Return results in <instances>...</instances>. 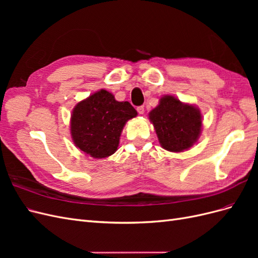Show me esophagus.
<instances>
[{
    "mask_svg": "<svg viewBox=\"0 0 258 258\" xmlns=\"http://www.w3.org/2000/svg\"><path fill=\"white\" fill-rule=\"evenodd\" d=\"M137 111H138L139 114H141V115L144 114V111H145V110H144V106H138V107H137Z\"/></svg>",
    "mask_w": 258,
    "mask_h": 258,
    "instance_id": "1",
    "label": "esophagus"
}]
</instances>
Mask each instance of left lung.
<instances>
[{
    "instance_id": "8db88e82",
    "label": "left lung",
    "mask_w": 258,
    "mask_h": 258,
    "mask_svg": "<svg viewBox=\"0 0 258 258\" xmlns=\"http://www.w3.org/2000/svg\"><path fill=\"white\" fill-rule=\"evenodd\" d=\"M160 145L170 152L188 150L197 141L202 127L199 108L165 96L150 113Z\"/></svg>"
}]
</instances>
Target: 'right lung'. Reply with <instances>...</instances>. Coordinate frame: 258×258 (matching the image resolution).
Returning <instances> with one entry per match:
<instances>
[{"label":"right lung","instance_id":"right-lung-1","mask_svg":"<svg viewBox=\"0 0 258 258\" xmlns=\"http://www.w3.org/2000/svg\"><path fill=\"white\" fill-rule=\"evenodd\" d=\"M137 115L129 102H118L111 92L101 89L74 107L72 139L90 157H108L117 151L124 123Z\"/></svg>","mask_w":258,"mask_h":258}]
</instances>
